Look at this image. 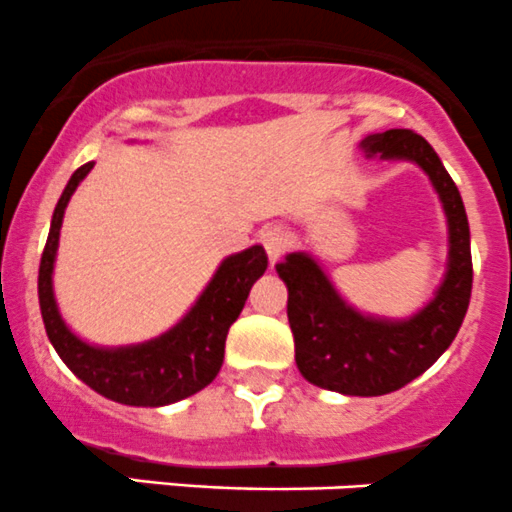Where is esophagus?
Wrapping results in <instances>:
<instances>
[{"mask_svg": "<svg viewBox=\"0 0 512 512\" xmlns=\"http://www.w3.org/2000/svg\"><path fill=\"white\" fill-rule=\"evenodd\" d=\"M260 242L262 247H265L270 262H277L285 255L287 247H290V235H287L280 225H270L260 232Z\"/></svg>", "mask_w": 512, "mask_h": 512, "instance_id": "esophagus-1", "label": "esophagus"}]
</instances>
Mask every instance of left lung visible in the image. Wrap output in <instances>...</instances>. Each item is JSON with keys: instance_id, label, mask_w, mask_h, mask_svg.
Listing matches in <instances>:
<instances>
[{"instance_id": "obj_1", "label": "left lung", "mask_w": 512, "mask_h": 512, "mask_svg": "<svg viewBox=\"0 0 512 512\" xmlns=\"http://www.w3.org/2000/svg\"><path fill=\"white\" fill-rule=\"evenodd\" d=\"M362 150L418 162L443 200L450 227V265L435 300L405 322L372 320L347 307L307 255H287L275 270L287 285V320L302 377L317 388L372 398L405 388L448 350L470 305L473 257L458 187L423 137L410 130L377 132L362 140Z\"/></svg>"}]
</instances>
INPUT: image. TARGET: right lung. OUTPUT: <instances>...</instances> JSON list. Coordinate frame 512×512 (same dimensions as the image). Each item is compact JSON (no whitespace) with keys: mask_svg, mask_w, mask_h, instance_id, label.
I'll return each mask as SVG.
<instances>
[{"mask_svg":"<svg viewBox=\"0 0 512 512\" xmlns=\"http://www.w3.org/2000/svg\"><path fill=\"white\" fill-rule=\"evenodd\" d=\"M92 165H82L64 187L52 215L47 245L39 262V310L49 342L64 365L94 393L122 405L160 408L200 393L220 372L225 360L227 330L245 307L250 287L267 270V252L260 245L227 257L202 292L190 315L157 340L122 350H99L67 330L52 295V265L59 242L64 207Z\"/></svg>","mask_w":512,"mask_h":512,"instance_id":"add662e5","label":"right lung"}]
</instances>
